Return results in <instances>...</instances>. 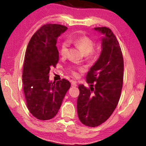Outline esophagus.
I'll use <instances>...</instances> for the list:
<instances>
[{
	"instance_id": "obj_1",
	"label": "esophagus",
	"mask_w": 146,
	"mask_h": 146,
	"mask_svg": "<svg viewBox=\"0 0 146 146\" xmlns=\"http://www.w3.org/2000/svg\"><path fill=\"white\" fill-rule=\"evenodd\" d=\"M71 86H72V87H76V86H77V83H76V81L73 80L72 82H71Z\"/></svg>"
}]
</instances>
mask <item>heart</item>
Returning <instances> with one entry per match:
<instances>
[{
  "mask_svg": "<svg viewBox=\"0 0 146 146\" xmlns=\"http://www.w3.org/2000/svg\"><path fill=\"white\" fill-rule=\"evenodd\" d=\"M69 43H72L76 47L80 49L81 52L84 55H89L93 54V48L95 46V43L93 40L87 36L83 35L77 36L74 38H69L68 40ZM68 44L67 42H64L60 45V53L62 56H65L68 52ZM73 75H76V73L73 72Z\"/></svg>",
  "mask_w": 146,
  "mask_h": 146,
  "instance_id": "heart-1",
  "label": "heart"
}]
</instances>
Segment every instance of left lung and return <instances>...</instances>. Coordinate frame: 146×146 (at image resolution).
I'll use <instances>...</instances> for the list:
<instances>
[{
  "mask_svg": "<svg viewBox=\"0 0 146 146\" xmlns=\"http://www.w3.org/2000/svg\"><path fill=\"white\" fill-rule=\"evenodd\" d=\"M95 31L103 35L102 51L86 75L90 88L78 86L77 113L83 124L96 127L107 120L119 101L123 78V60L120 46L110 28L98 27Z\"/></svg>",
  "mask_w": 146,
  "mask_h": 146,
  "instance_id": "8db88e82",
  "label": "left lung"
}]
</instances>
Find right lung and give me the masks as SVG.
Returning a JSON list of instances; mask_svg holds the SVG:
<instances>
[{
	"label": "right lung",
	"mask_w": 146,
	"mask_h": 146,
	"mask_svg": "<svg viewBox=\"0 0 146 146\" xmlns=\"http://www.w3.org/2000/svg\"><path fill=\"white\" fill-rule=\"evenodd\" d=\"M67 27L47 24L32 36L27 46L23 72L27 107L38 120H47L57 114L71 84L66 79L50 82L49 73L59 58L56 40Z\"/></svg>",
	"instance_id": "add662e5"
}]
</instances>
